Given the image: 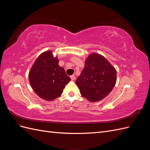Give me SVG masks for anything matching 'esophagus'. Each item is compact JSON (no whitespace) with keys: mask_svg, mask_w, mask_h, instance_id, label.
Instances as JSON below:
<instances>
[{"mask_svg":"<svg viewBox=\"0 0 150 150\" xmlns=\"http://www.w3.org/2000/svg\"><path fill=\"white\" fill-rule=\"evenodd\" d=\"M71 80H72V81H74V80H75V79H76V77H75V76H74V75H72V76H71Z\"/></svg>","mask_w":150,"mask_h":150,"instance_id":"34e87169","label":"esophagus"}]
</instances>
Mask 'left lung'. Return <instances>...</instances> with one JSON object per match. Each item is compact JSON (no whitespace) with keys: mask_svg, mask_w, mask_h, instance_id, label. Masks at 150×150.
Listing matches in <instances>:
<instances>
[{"mask_svg":"<svg viewBox=\"0 0 150 150\" xmlns=\"http://www.w3.org/2000/svg\"><path fill=\"white\" fill-rule=\"evenodd\" d=\"M116 83V71L102 55L91 54L76 84L80 93L91 102L102 100L110 93Z\"/></svg>","mask_w":150,"mask_h":150,"instance_id":"left-lung-1","label":"left lung"}]
</instances>
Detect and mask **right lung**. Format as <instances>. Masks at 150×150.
<instances>
[{"mask_svg":"<svg viewBox=\"0 0 150 150\" xmlns=\"http://www.w3.org/2000/svg\"><path fill=\"white\" fill-rule=\"evenodd\" d=\"M29 80L40 98L53 101L61 96L71 78L64 68L59 66L57 56H53L52 51H47L36 59L29 71Z\"/></svg>","mask_w":150,"mask_h":150,"instance_id":"obj_1","label":"right lung"}]
</instances>
